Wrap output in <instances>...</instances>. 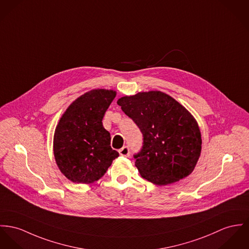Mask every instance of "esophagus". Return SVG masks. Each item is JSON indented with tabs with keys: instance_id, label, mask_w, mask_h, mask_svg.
I'll return each instance as SVG.
<instances>
[{
	"instance_id": "obj_1",
	"label": "esophagus",
	"mask_w": 249,
	"mask_h": 249,
	"mask_svg": "<svg viewBox=\"0 0 249 249\" xmlns=\"http://www.w3.org/2000/svg\"><path fill=\"white\" fill-rule=\"evenodd\" d=\"M118 153H119V154H120L121 156L129 157V156H130V149H129V147L124 146L122 149H120V150L118 151Z\"/></svg>"
}]
</instances>
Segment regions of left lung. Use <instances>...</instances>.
Masks as SVG:
<instances>
[{
	"label": "left lung",
	"mask_w": 249,
	"mask_h": 249,
	"mask_svg": "<svg viewBox=\"0 0 249 249\" xmlns=\"http://www.w3.org/2000/svg\"><path fill=\"white\" fill-rule=\"evenodd\" d=\"M117 104L143 134V146L134 155L143 178L165 186L192 173L202 139L196 120L184 106L160 91L123 96Z\"/></svg>",
	"instance_id": "1"
}]
</instances>
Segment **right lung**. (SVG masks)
I'll use <instances>...</instances> for the list:
<instances>
[{"label": "right lung", "mask_w": 249, "mask_h": 249, "mask_svg": "<svg viewBox=\"0 0 249 249\" xmlns=\"http://www.w3.org/2000/svg\"><path fill=\"white\" fill-rule=\"evenodd\" d=\"M115 91L95 89L77 98L60 117L54 134V155L59 171L74 183L101 178L118 153L102 119Z\"/></svg>", "instance_id": "add662e5"}]
</instances>
